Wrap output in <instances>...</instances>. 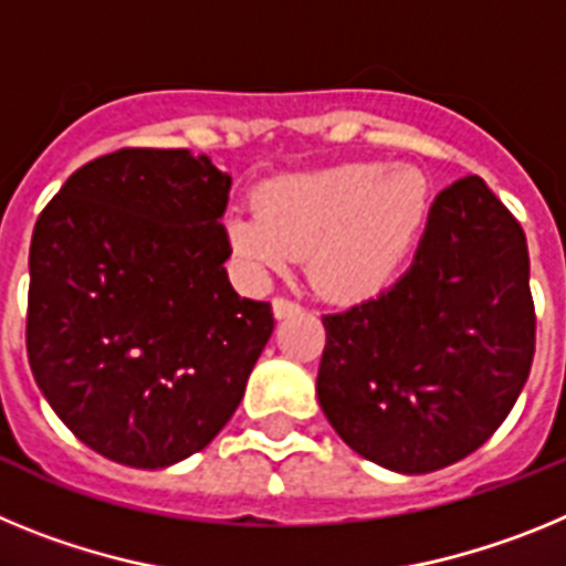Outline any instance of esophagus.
<instances>
[{
	"label": "esophagus",
	"instance_id": "esophagus-1",
	"mask_svg": "<svg viewBox=\"0 0 566 566\" xmlns=\"http://www.w3.org/2000/svg\"><path fill=\"white\" fill-rule=\"evenodd\" d=\"M272 312L277 319H286V317H294V314H300V306L297 303H292V300L286 297H274L272 300Z\"/></svg>",
	"mask_w": 566,
	"mask_h": 566
}]
</instances>
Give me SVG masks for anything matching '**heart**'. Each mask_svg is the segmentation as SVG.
I'll return each instance as SVG.
<instances>
[{"label":"heart","mask_w":566,"mask_h":566,"mask_svg":"<svg viewBox=\"0 0 566 566\" xmlns=\"http://www.w3.org/2000/svg\"><path fill=\"white\" fill-rule=\"evenodd\" d=\"M433 187L411 164L348 161L260 184L254 209L227 214L232 252L252 274L283 272L306 254L319 292L359 300L382 292L411 258Z\"/></svg>","instance_id":"obj_1"}]
</instances>
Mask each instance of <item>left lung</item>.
Listing matches in <instances>:
<instances>
[{"mask_svg": "<svg viewBox=\"0 0 566 566\" xmlns=\"http://www.w3.org/2000/svg\"><path fill=\"white\" fill-rule=\"evenodd\" d=\"M319 408L352 451L431 473L482 448L536 352L527 238L479 175L437 195L411 269L326 314Z\"/></svg>", "mask_w": 566, "mask_h": 566, "instance_id": "left-lung-1", "label": "left lung"}]
</instances>
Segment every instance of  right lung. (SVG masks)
I'll return each mask as SVG.
<instances>
[{
	"instance_id": "1",
	"label": "right lung",
	"mask_w": 566,
	"mask_h": 566,
	"mask_svg": "<svg viewBox=\"0 0 566 566\" xmlns=\"http://www.w3.org/2000/svg\"><path fill=\"white\" fill-rule=\"evenodd\" d=\"M232 178L189 149L84 164L30 240L28 359L87 448L127 468L203 451L274 332L223 269Z\"/></svg>"
}]
</instances>
